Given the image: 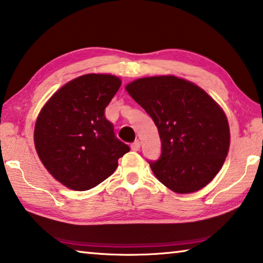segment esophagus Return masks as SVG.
<instances>
[{
    "instance_id": "34e87169",
    "label": "esophagus",
    "mask_w": 263,
    "mask_h": 263,
    "mask_svg": "<svg viewBox=\"0 0 263 263\" xmlns=\"http://www.w3.org/2000/svg\"><path fill=\"white\" fill-rule=\"evenodd\" d=\"M140 148V141L139 140H136L135 142H132L131 144V149L135 151V152H137V151H139Z\"/></svg>"
}]
</instances>
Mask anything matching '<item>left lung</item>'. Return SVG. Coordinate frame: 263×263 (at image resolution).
I'll use <instances>...</instances> for the list:
<instances>
[{
	"label": "left lung",
	"mask_w": 263,
	"mask_h": 263,
	"mask_svg": "<svg viewBox=\"0 0 263 263\" xmlns=\"http://www.w3.org/2000/svg\"><path fill=\"white\" fill-rule=\"evenodd\" d=\"M125 88L158 127L161 154L148 161L157 179L177 194L211 182L230 147L229 122L220 106L202 88L173 75L138 79Z\"/></svg>",
	"instance_id": "obj_1"
}]
</instances>
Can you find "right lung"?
I'll return each instance as SVG.
<instances>
[{"label": "right lung", "instance_id": "right-lung-1", "mask_svg": "<svg viewBox=\"0 0 263 263\" xmlns=\"http://www.w3.org/2000/svg\"><path fill=\"white\" fill-rule=\"evenodd\" d=\"M109 74H86L61 87L34 126V146L48 173L69 189L94 188L112 174L130 147L115 136L105 108L121 87Z\"/></svg>", "mask_w": 263, "mask_h": 263}]
</instances>
